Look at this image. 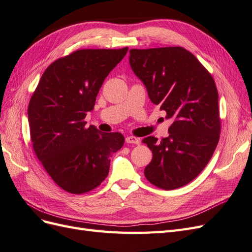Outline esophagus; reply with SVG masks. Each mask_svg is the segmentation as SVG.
<instances>
[{
    "instance_id": "34e87169",
    "label": "esophagus",
    "mask_w": 252,
    "mask_h": 252,
    "mask_svg": "<svg viewBox=\"0 0 252 252\" xmlns=\"http://www.w3.org/2000/svg\"><path fill=\"white\" fill-rule=\"evenodd\" d=\"M125 141H126L127 144H135V145H139V144L141 143L138 138H135V136H132V135L127 136V138L125 139Z\"/></svg>"
}]
</instances>
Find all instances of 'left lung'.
Listing matches in <instances>:
<instances>
[{"label": "left lung", "mask_w": 252, "mask_h": 252, "mask_svg": "<svg viewBox=\"0 0 252 252\" xmlns=\"http://www.w3.org/2000/svg\"><path fill=\"white\" fill-rule=\"evenodd\" d=\"M129 64L150 101L172 119L169 135L143 142L152 151L144 174L155 186H185L205 168L220 139L219 94L211 74L182 47L131 49Z\"/></svg>", "instance_id": "left-lung-1"}]
</instances>
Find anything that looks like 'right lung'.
Instances as JSON below:
<instances>
[{"label":"right lung","instance_id":"obj_1","mask_svg":"<svg viewBox=\"0 0 252 252\" xmlns=\"http://www.w3.org/2000/svg\"><path fill=\"white\" fill-rule=\"evenodd\" d=\"M128 48L82 49L59 59L43 73L28 106L33 150L65 191L81 194L107 178L110 157L124 145L120 132L86 126L87 112L109 72Z\"/></svg>","mask_w":252,"mask_h":252}]
</instances>
